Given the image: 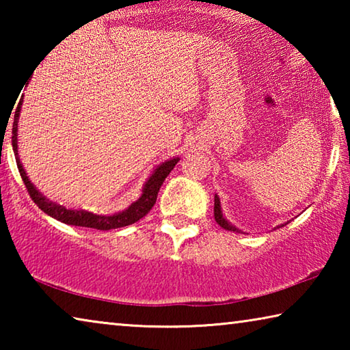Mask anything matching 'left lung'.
Instances as JSON below:
<instances>
[{
    "label": "left lung",
    "instance_id": "obj_1",
    "mask_svg": "<svg viewBox=\"0 0 350 350\" xmlns=\"http://www.w3.org/2000/svg\"><path fill=\"white\" fill-rule=\"evenodd\" d=\"M215 219H216V222L221 225L222 228H225V230H230V232H236V233H239L241 230L239 228H236L234 225H232L230 224L227 219L224 217V215H222V210H221V200H219V198H217V194H215Z\"/></svg>",
    "mask_w": 350,
    "mask_h": 350
}]
</instances>
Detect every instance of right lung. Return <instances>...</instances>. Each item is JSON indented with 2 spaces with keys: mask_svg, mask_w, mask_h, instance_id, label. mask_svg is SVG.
Wrapping results in <instances>:
<instances>
[{
  "mask_svg": "<svg viewBox=\"0 0 350 350\" xmlns=\"http://www.w3.org/2000/svg\"><path fill=\"white\" fill-rule=\"evenodd\" d=\"M21 103H18V108L15 111V118H14V126H12V146H14L15 159H16V167L21 174V179L25 182L29 194L35 204L38 205V208L43 210L46 215L51 217L57 219L63 224L68 225H75V227H88V228H96V230H111V228H120L126 227V225H131L134 222L140 221L142 217L146 216L150 210L156 204L157 193L161 189L163 180L167 179V176L171 173V170L176 167V163L179 162V157H173L170 161H165L161 165H157V168L152 171L150 179L145 182L144 189H142V196L128 206L126 210L114 213V215H96V213L85 211V210H74V208H66L57 202H52V200L46 199L37 188H35L33 183L29 179L25 168H23V163L18 157V117L21 111Z\"/></svg>",
  "mask_w": 350,
  "mask_h": 350,
  "instance_id": "1",
  "label": "right lung"
}]
</instances>
